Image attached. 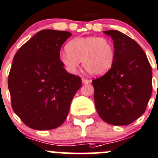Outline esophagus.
<instances>
[{
  "mask_svg": "<svg viewBox=\"0 0 158 158\" xmlns=\"http://www.w3.org/2000/svg\"><path fill=\"white\" fill-rule=\"evenodd\" d=\"M82 83H84V84H88V83H89L90 81L89 80V79H85V78H82Z\"/></svg>",
  "mask_w": 158,
  "mask_h": 158,
  "instance_id": "34e87169",
  "label": "esophagus"
}]
</instances>
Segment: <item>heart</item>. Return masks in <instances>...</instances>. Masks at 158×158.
Here are the masks:
<instances>
[{"mask_svg": "<svg viewBox=\"0 0 158 158\" xmlns=\"http://www.w3.org/2000/svg\"><path fill=\"white\" fill-rule=\"evenodd\" d=\"M67 52L61 53V63L71 73H76L80 65L89 74H105L113 66L115 51L110 41L99 36L79 37L66 45Z\"/></svg>", "mask_w": 158, "mask_h": 158, "instance_id": "b5f03b06", "label": "heart"}]
</instances>
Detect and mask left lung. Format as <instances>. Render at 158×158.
Wrapping results in <instances>:
<instances>
[{
  "label": "left lung",
  "mask_w": 158,
  "mask_h": 158,
  "mask_svg": "<svg viewBox=\"0 0 158 158\" xmlns=\"http://www.w3.org/2000/svg\"><path fill=\"white\" fill-rule=\"evenodd\" d=\"M103 32L113 40L115 60L105 75L92 81L95 106L102 120L125 126L146 110L152 93V69L134 39L116 30Z\"/></svg>",
  "instance_id": "obj_1"
}]
</instances>
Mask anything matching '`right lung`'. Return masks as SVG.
I'll return each mask as SVG.
<instances>
[{
	"instance_id": "1",
	"label": "right lung",
	"mask_w": 158,
	"mask_h": 158,
	"mask_svg": "<svg viewBox=\"0 0 158 158\" xmlns=\"http://www.w3.org/2000/svg\"><path fill=\"white\" fill-rule=\"evenodd\" d=\"M71 35L65 31L42 30L14 57L8 76L12 109L32 129L61 126L82 85L81 78L67 73L59 59L61 47Z\"/></svg>"
}]
</instances>
